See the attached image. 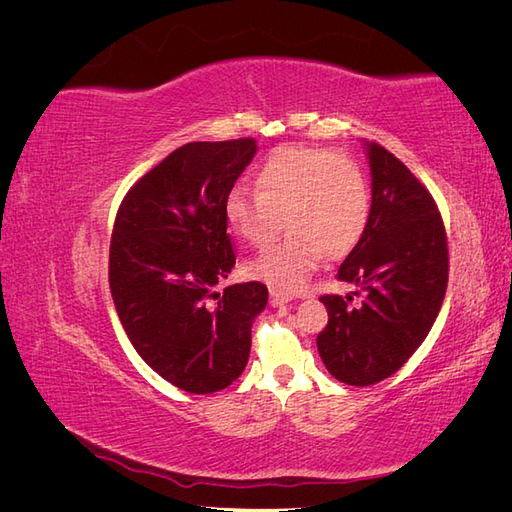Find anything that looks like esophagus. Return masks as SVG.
Here are the masks:
<instances>
[{
	"mask_svg": "<svg viewBox=\"0 0 512 512\" xmlns=\"http://www.w3.org/2000/svg\"><path fill=\"white\" fill-rule=\"evenodd\" d=\"M269 297H271V305H284V303H290L292 301V297L290 294H286V292H282V290H277V288H271V292H269Z\"/></svg>",
	"mask_w": 512,
	"mask_h": 512,
	"instance_id": "esophagus-1",
	"label": "esophagus"
}]
</instances>
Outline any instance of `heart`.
<instances>
[{
  "label": "heart",
  "mask_w": 512,
  "mask_h": 512,
  "mask_svg": "<svg viewBox=\"0 0 512 512\" xmlns=\"http://www.w3.org/2000/svg\"><path fill=\"white\" fill-rule=\"evenodd\" d=\"M256 192L232 188L224 200L230 230L265 247L284 224L290 235L245 265V273L282 290H299L322 256L342 258L369 218L367 181L350 158L329 149L284 145L256 168Z\"/></svg>",
  "instance_id": "heart-1"
}]
</instances>
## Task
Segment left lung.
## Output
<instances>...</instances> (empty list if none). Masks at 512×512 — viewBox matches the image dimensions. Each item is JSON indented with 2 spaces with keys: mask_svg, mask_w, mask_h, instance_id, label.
I'll list each match as a JSON object with an SVG mask.
<instances>
[{
  "mask_svg": "<svg viewBox=\"0 0 512 512\" xmlns=\"http://www.w3.org/2000/svg\"><path fill=\"white\" fill-rule=\"evenodd\" d=\"M371 207L363 235L337 271L356 290L324 294L329 324L318 335L329 374L350 386L393 376L425 342L446 294L448 247L425 185L376 143L363 141ZM352 296L362 303L352 306Z\"/></svg>",
  "mask_w": 512,
  "mask_h": 512,
  "instance_id": "obj_1",
  "label": "left lung"
}]
</instances>
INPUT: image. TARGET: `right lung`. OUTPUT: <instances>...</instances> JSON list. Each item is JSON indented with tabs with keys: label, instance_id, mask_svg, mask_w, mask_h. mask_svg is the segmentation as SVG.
<instances>
[{
	"label": "right lung",
	"instance_id": "1",
	"mask_svg": "<svg viewBox=\"0 0 512 512\" xmlns=\"http://www.w3.org/2000/svg\"><path fill=\"white\" fill-rule=\"evenodd\" d=\"M254 138L188 143L138 179L117 211L108 282L141 359L177 389L207 395L250 359L265 284L215 290L235 267L224 200L256 156Z\"/></svg>",
	"mask_w": 512,
	"mask_h": 512
}]
</instances>
